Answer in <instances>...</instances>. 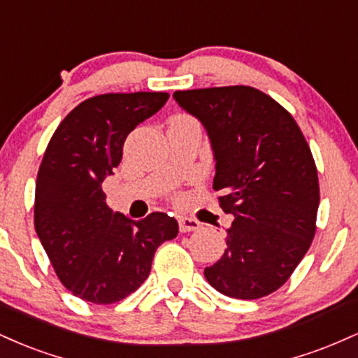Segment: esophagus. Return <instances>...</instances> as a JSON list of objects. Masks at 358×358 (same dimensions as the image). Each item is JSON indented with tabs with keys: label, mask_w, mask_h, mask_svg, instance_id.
Here are the masks:
<instances>
[{
	"label": "esophagus",
	"mask_w": 358,
	"mask_h": 358,
	"mask_svg": "<svg viewBox=\"0 0 358 358\" xmlns=\"http://www.w3.org/2000/svg\"><path fill=\"white\" fill-rule=\"evenodd\" d=\"M178 227H180V232H193V231H199L202 225H200L199 220L192 219V217H180Z\"/></svg>",
	"instance_id": "esophagus-1"
}]
</instances>
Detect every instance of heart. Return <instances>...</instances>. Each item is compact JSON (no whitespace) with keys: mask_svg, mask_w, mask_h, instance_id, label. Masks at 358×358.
I'll use <instances>...</instances> for the list:
<instances>
[{"mask_svg":"<svg viewBox=\"0 0 358 358\" xmlns=\"http://www.w3.org/2000/svg\"><path fill=\"white\" fill-rule=\"evenodd\" d=\"M176 117H182V119H188L187 116H176Z\"/></svg>","mask_w":358,"mask_h":358,"instance_id":"obj_1","label":"heart"}]
</instances>
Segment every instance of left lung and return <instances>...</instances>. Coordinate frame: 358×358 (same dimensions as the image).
<instances>
[{"label": "left lung", "mask_w": 358, "mask_h": 358, "mask_svg": "<svg viewBox=\"0 0 358 358\" xmlns=\"http://www.w3.org/2000/svg\"><path fill=\"white\" fill-rule=\"evenodd\" d=\"M173 97L207 129L213 190L234 215L227 249L205 278L225 296H268L315 237L320 187L310 146L293 116L249 85L176 90Z\"/></svg>", "instance_id": "left-lung-1"}]
</instances>
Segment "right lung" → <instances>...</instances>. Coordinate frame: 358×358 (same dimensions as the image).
Returning a JSON list of instances; mask_svg holds the SVG:
<instances>
[{
    "label": "right lung",
    "mask_w": 358,
    "mask_h": 358,
    "mask_svg": "<svg viewBox=\"0 0 358 358\" xmlns=\"http://www.w3.org/2000/svg\"><path fill=\"white\" fill-rule=\"evenodd\" d=\"M168 92L101 94L65 116L45 150L35 187V231L60 282L96 305L117 303L150 276L153 256L175 239L178 222L163 212L131 220L106 203L102 182L121 163L139 122Z\"/></svg>",
    "instance_id": "obj_1"
}]
</instances>
